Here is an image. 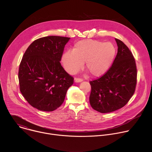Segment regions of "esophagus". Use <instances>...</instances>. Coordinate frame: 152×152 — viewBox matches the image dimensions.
Segmentation results:
<instances>
[{"instance_id": "esophagus-1", "label": "esophagus", "mask_w": 152, "mask_h": 152, "mask_svg": "<svg viewBox=\"0 0 152 152\" xmlns=\"http://www.w3.org/2000/svg\"><path fill=\"white\" fill-rule=\"evenodd\" d=\"M82 80H83L82 79L79 78V77H75V82H82Z\"/></svg>"}]
</instances>
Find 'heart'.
<instances>
[{
  "label": "heart",
  "instance_id": "heart-1",
  "mask_svg": "<svg viewBox=\"0 0 152 152\" xmlns=\"http://www.w3.org/2000/svg\"><path fill=\"white\" fill-rule=\"evenodd\" d=\"M116 53L111 42L86 39L75 43L72 51L62 56L63 66L69 73L78 72L85 62V68L93 77H100L110 69Z\"/></svg>",
  "mask_w": 152,
  "mask_h": 152
}]
</instances>
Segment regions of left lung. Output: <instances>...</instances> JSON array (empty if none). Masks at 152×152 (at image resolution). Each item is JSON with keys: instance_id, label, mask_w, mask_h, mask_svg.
Wrapping results in <instances>:
<instances>
[{"instance_id": "obj_1", "label": "left lung", "mask_w": 152, "mask_h": 152, "mask_svg": "<svg viewBox=\"0 0 152 152\" xmlns=\"http://www.w3.org/2000/svg\"><path fill=\"white\" fill-rule=\"evenodd\" d=\"M118 52L112 66L101 77L90 82V103L101 113L115 111L125 106L134 95L137 82L135 59L131 51L115 38Z\"/></svg>"}]
</instances>
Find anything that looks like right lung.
<instances>
[{"mask_svg": "<svg viewBox=\"0 0 152 152\" xmlns=\"http://www.w3.org/2000/svg\"><path fill=\"white\" fill-rule=\"evenodd\" d=\"M70 38L48 36L34 41L25 51L18 69L20 90L34 107L53 111L64 102L74 78L60 61Z\"/></svg>", "mask_w": 152, "mask_h": 152, "instance_id": "1", "label": "right lung"}]
</instances>
